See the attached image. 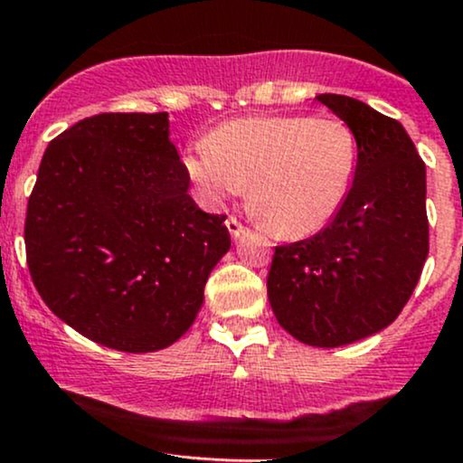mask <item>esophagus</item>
Instances as JSON below:
<instances>
[{"instance_id":"1","label":"esophagus","mask_w":463,"mask_h":463,"mask_svg":"<svg viewBox=\"0 0 463 463\" xmlns=\"http://www.w3.org/2000/svg\"><path fill=\"white\" fill-rule=\"evenodd\" d=\"M226 228H228V232H231L232 240H240L243 232H246V228H243L241 222H237L235 217H228V220H226Z\"/></svg>"}]
</instances>
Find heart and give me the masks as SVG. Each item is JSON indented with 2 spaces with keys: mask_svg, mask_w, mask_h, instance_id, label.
Here are the masks:
<instances>
[{
  "mask_svg": "<svg viewBox=\"0 0 463 463\" xmlns=\"http://www.w3.org/2000/svg\"><path fill=\"white\" fill-rule=\"evenodd\" d=\"M182 166L202 204L222 208L248 184L252 213L279 237H307L352 189L355 138L332 116H250L223 123Z\"/></svg>",
  "mask_w": 463,
  "mask_h": 463,
  "instance_id": "1",
  "label": "heart"
}]
</instances>
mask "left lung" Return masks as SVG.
<instances>
[{"mask_svg":"<svg viewBox=\"0 0 463 463\" xmlns=\"http://www.w3.org/2000/svg\"><path fill=\"white\" fill-rule=\"evenodd\" d=\"M317 100L352 129L354 182L321 232L277 246L268 298L289 336L329 349L383 332L418 286L429 257L426 166L398 120L349 96Z\"/></svg>","mask_w":463,"mask_h":463,"instance_id":"obj_1","label":"left lung"}]
</instances>
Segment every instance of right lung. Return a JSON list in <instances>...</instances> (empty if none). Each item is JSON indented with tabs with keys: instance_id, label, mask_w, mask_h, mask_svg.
Masks as SVG:
<instances>
[{
	"instance_id": "right-lung-1",
	"label": "right lung",
	"mask_w": 463,
	"mask_h": 463,
	"mask_svg": "<svg viewBox=\"0 0 463 463\" xmlns=\"http://www.w3.org/2000/svg\"><path fill=\"white\" fill-rule=\"evenodd\" d=\"M169 114H99L45 149L25 215V257L45 306L127 354L184 336L208 274L231 250L169 140Z\"/></svg>"
}]
</instances>
